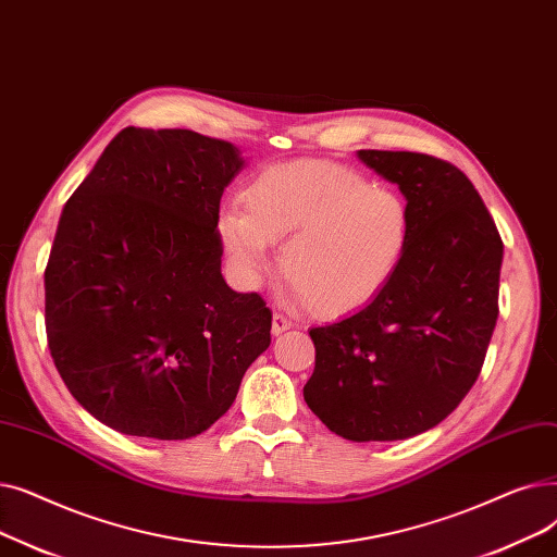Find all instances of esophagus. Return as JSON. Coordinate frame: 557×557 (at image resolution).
<instances>
[{
  "instance_id": "1",
  "label": "esophagus",
  "mask_w": 557,
  "mask_h": 557,
  "mask_svg": "<svg viewBox=\"0 0 557 557\" xmlns=\"http://www.w3.org/2000/svg\"><path fill=\"white\" fill-rule=\"evenodd\" d=\"M289 329H293V322H289L287 317H283L281 312H274V317H272V335H281V333H285Z\"/></svg>"
}]
</instances>
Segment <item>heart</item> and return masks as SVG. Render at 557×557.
Here are the masks:
<instances>
[{"label": "heart", "mask_w": 557, "mask_h": 557, "mask_svg": "<svg viewBox=\"0 0 557 557\" xmlns=\"http://www.w3.org/2000/svg\"><path fill=\"white\" fill-rule=\"evenodd\" d=\"M242 210H226L218 237L233 272L253 285L281 270L310 312L326 320L372 304L401 270L412 240L408 199L385 183L331 161L262 168L245 185Z\"/></svg>", "instance_id": "b5f03b06"}]
</instances>
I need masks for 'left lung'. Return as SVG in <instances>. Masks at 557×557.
<instances>
[{
  "mask_svg": "<svg viewBox=\"0 0 557 557\" xmlns=\"http://www.w3.org/2000/svg\"><path fill=\"white\" fill-rule=\"evenodd\" d=\"M399 185L412 240L383 293L337 324L310 329L308 408L351 442H394L451 414L481 374L498 317L503 243L473 183L414 151L360 149Z\"/></svg>",
  "mask_w": 557,
  "mask_h": 557,
  "instance_id": "obj_1",
  "label": "left lung"
}]
</instances>
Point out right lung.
I'll return each instance as SVG.
<instances>
[{
    "mask_svg": "<svg viewBox=\"0 0 557 557\" xmlns=\"http://www.w3.org/2000/svg\"><path fill=\"white\" fill-rule=\"evenodd\" d=\"M235 145L128 126L67 199L45 270L51 358L103 426L188 440L231 408L272 312L222 276L220 199Z\"/></svg>",
    "mask_w": 557,
    "mask_h": 557,
    "instance_id": "right-lung-1",
    "label": "right lung"
}]
</instances>
